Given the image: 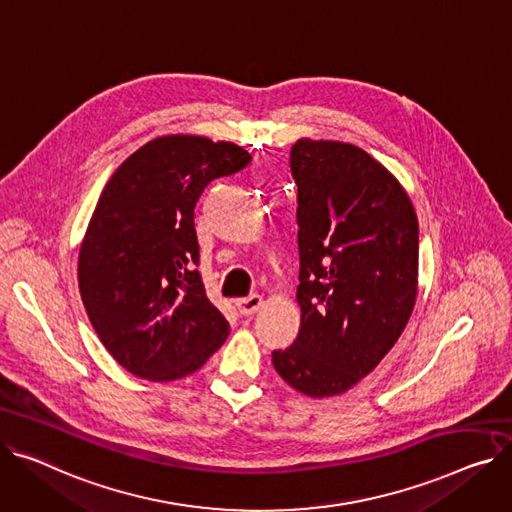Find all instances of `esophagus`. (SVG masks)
<instances>
[{"label": "esophagus", "mask_w": 512, "mask_h": 512, "mask_svg": "<svg viewBox=\"0 0 512 512\" xmlns=\"http://www.w3.org/2000/svg\"><path fill=\"white\" fill-rule=\"evenodd\" d=\"M236 306H238V313L249 317V315H255V313L261 309V306H263V298H261L259 294H253V296L236 300Z\"/></svg>", "instance_id": "esophagus-1"}]
</instances>
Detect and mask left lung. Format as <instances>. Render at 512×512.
I'll list each match as a JSON object with an SVG mask.
<instances>
[{"label": "left lung", "mask_w": 512, "mask_h": 512, "mask_svg": "<svg viewBox=\"0 0 512 512\" xmlns=\"http://www.w3.org/2000/svg\"><path fill=\"white\" fill-rule=\"evenodd\" d=\"M300 331L271 354L309 397L342 395L395 346L418 292V218L389 170L362 148L298 140Z\"/></svg>", "instance_id": "1"}]
</instances>
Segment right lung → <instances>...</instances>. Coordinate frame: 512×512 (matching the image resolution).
I'll list each match as a JSON object with an SVG mask.
<instances>
[{"mask_svg": "<svg viewBox=\"0 0 512 512\" xmlns=\"http://www.w3.org/2000/svg\"><path fill=\"white\" fill-rule=\"evenodd\" d=\"M249 162L232 142L162 135L135 150L102 191L78 284L102 346L135 377L183 379L226 342L228 321L195 269L193 218L206 187Z\"/></svg>", "mask_w": 512, "mask_h": 512, "instance_id": "obj_1", "label": "right lung"}]
</instances>
